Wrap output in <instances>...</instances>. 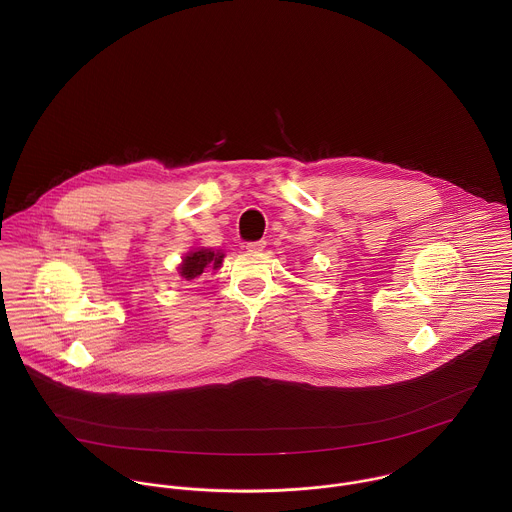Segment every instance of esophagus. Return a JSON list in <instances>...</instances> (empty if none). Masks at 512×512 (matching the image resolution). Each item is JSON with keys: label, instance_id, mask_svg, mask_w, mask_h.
Here are the masks:
<instances>
[{"label": "esophagus", "instance_id": "34e87169", "mask_svg": "<svg viewBox=\"0 0 512 512\" xmlns=\"http://www.w3.org/2000/svg\"><path fill=\"white\" fill-rule=\"evenodd\" d=\"M266 248V240H258V242H248L246 250L248 252H262Z\"/></svg>", "mask_w": 512, "mask_h": 512}]
</instances>
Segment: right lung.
<instances>
[{
  "instance_id": "obj_1",
  "label": "right lung",
  "mask_w": 512,
  "mask_h": 512,
  "mask_svg": "<svg viewBox=\"0 0 512 512\" xmlns=\"http://www.w3.org/2000/svg\"><path fill=\"white\" fill-rule=\"evenodd\" d=\"M222 258H224L222 250L195 246L183 256L181 264L177 266V274L181 276L183 282H193L207 270H220Z\"/></svg>"
}]
</instances>
